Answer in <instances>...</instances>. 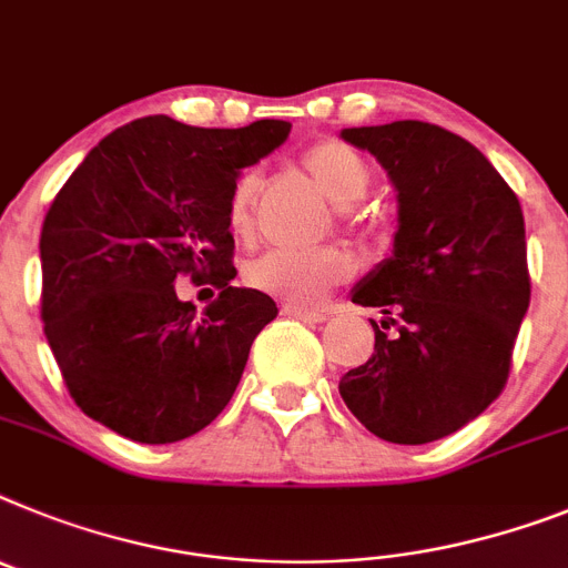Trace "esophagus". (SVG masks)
Listing matches in <instances>:
<instances>
[{"mask_svg":"<svg viewBox=\"0 0 568 568\" xmlns=\"http://www.w3.org/2000/svg\"><path fill=\"white\" fill-rule=\"evenodd\" d=\"M284 316H293V318H302V322H324L327 313L324 310H313V307H304V304H284L281 307Z\"/></svg>","mask_w":568,"mask_h":568,"instance_id":"34e87169","label":"esophagus"}]
</instances>
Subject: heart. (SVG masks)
<instances>
[{
    "instance_id": "heart-1",
    "label": "heart",
    "mask_w": 568,
    "mask_h": 568,
    "mask_svg": "<svg viewBox=\"0 0 568 568\" xmlns=\"http://www.w3.org/2000/svg\"><path fill=\"white\" fill-rule=\"evenodd\" d=\"M302 169L331 203H336L344 221H353V210L371 189L367 160L338 140H324L307 149ZM258 195V178L252 172L237 174L226 195V226L235 237L252 235V210ZM351 258L338 250H270L246 266V284L275 298L313 304L351 278Z\"/></svg>"
}]
</instances>
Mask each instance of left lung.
I'll list each match as a JSON object with an SVG mask.
<instances>
[{"label": "left lung", "mask_w": 568, "mask_h": 568, "mask_svg": "<svg viewBox=\"0 0 568 568\" xmlns=\"http://www.w3.org/2000/svg\"><path fill=\"white\" fill-rule=\"evenodd\" d=\"M396 189L390 258L358 281L353 304L379 307L376 344L338 394L371 434L425 445L477 419L506 387L531 298L526 224L500 172L459 134L423 120L344 129Z\"/></svg>", "instance_id": "8db88e82"}]
</instances>
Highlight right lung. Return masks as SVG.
I'll return each instance as SVG.
<instances>
[{
    "label": "right lung",
    "instance_id": "right-lung-1",
    "mask_svg": "<svg viewBox=\"0 0 568 568\" xmlns=\"http://www.w3.org/2000/svg\"><path fill=\"white\" fill-rule=\"evenodd\" d=\"M287 134L284 120L197 129L154 114L100 140L57 192L40 235L42 322L94 423L166 445L226 408L278 316L266 293L230 284L226 195ZM183 274L222 290L203 317L173 293Z\"/></svg>",
    "mask_w": 568,
    "mask_h": 568
}]
</instances>
